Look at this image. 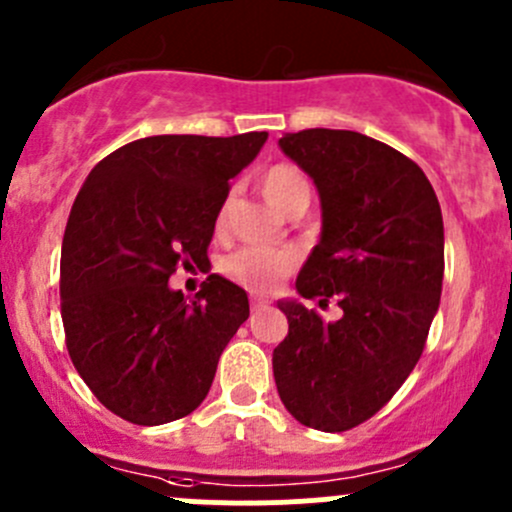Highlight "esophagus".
Instances as JSON below:
<instances>
[{
  "label": "esophagus",
  "instance_id": "esophagus-1",
  "mask_svg": "<svg viewBox=\"0 0 512 512\" xmlns=\"http://www.w3.org/2000/svg\"><path fill=\"white\" fill-rule=\"evenodd\" d=\"M265 307H267V299H260V297L252 299V309H255V312L257 309H265Z\"/></svg>",
  "mask_w": 512,
  "mask_h": 512
}]
</instances>
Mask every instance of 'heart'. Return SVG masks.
I'll list each match as a JSON object with an SVG mask.
<instances>
[{
  "instance_id": "heart-1",
  "label": "heart",
  "mask_w": 512,
  "mask_h": 512,
  "mask_svg": "<svg viewBox=\"0 0 512 512\" xmlns=\"http://www.w3.org/2000/svg\"><path fill=\"white\" fill-rule=\"evenodd\" d=\"M260 190L267 203L280 213L297 208V205L309 203V180L304 178L297 165L277 163L270 165L260 175ZM218 225H223L220 215ZM294 255L289 250H275V247L250 245L242 250L232 252L223 262L225 275L247 292L265 294L277 287L282 277H287L294 270Z\"/></svg>"
}]
</instances>
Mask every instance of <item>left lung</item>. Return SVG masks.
<instances>
[{"mask_svg":"<svg viewBox=\"0 0 512 512\" xmlns=\"http://www.w3.org/2000/svg\"><path fill=\"white\" fill-rule=\"evenodd\" d=\"M280 148L312 178L322 235L297 275L302 299L342 317L324 322L280 299L289 332L272 352L285 409L317 431L371 418L414 371L441 302L443 218L414 160L356 131L285 133Z\"/></svg>","mask_w":512,"mask_h":512,"instance_id":"obj_1","label":"left lung"}]
</instances>
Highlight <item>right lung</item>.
I'll return each mask as SVG.
<instances>
[{
    "mask_svg": "<svg viewBox=\"0 0 512 512\" xmlns=\"http://www.w3.org/2000/svg\"><path fill=\"white\" fill-rule=\"evenodd\" d=\"M267 133L151 136L106 156L81 185L61 242L66 349L94 396L126 421L193 414L240 324L247 292L210 275L195 299L175 267H203L230 180Z\"/></svg>",
    "mask_w": 512,
    "mask_h": 512,
    "instance_id": "1",
    "label": "right lung"
}]
</instances>
